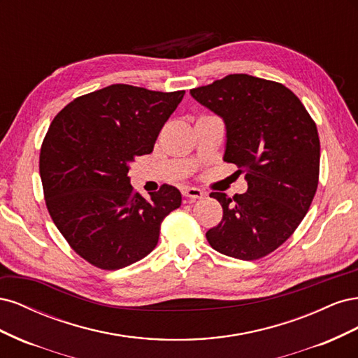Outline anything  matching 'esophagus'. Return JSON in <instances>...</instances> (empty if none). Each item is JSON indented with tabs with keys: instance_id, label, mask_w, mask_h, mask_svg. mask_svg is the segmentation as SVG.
Instances as JSON below:
<instances>
[{
	"instance_id": "esophagus-1",
	"label": "esophagus",
	"mask_w": 358,
	"mask_h": 358,
	"mask_svg": "<svg viewBox=\"0 0 358 358\" xmlns=\"http://www.w3.org/2000/svg\"><path fill=\"white\" fill-rule=\"evenodd\" d=\"M182 194L185 196L187 199H189L191 201L194 200H199V199H203L204 197V192L199 188H194V187H187L182 189Z\"/></svg>"
}]
</instances>
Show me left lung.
<instances>
[{"label": "left lung", "mask_w": 358, "mask_h": 358, "mask_svg": "<svg viewBox=\"0 0 358 358\" xmlns=\"http://www.w3.org/2000/svg\"><path fill=\"white\" fill-rule=\"evenodd\" d=\"M189 94L222 117L224 161L239 167L248 182V191L233 199L210 194L224 213L206 233L208 242L246 262L266 257L296 231L317 192V125L287 86L249 74L225 76Z\"/></svg>", "instance_id": "obj_1"}]
</instances>
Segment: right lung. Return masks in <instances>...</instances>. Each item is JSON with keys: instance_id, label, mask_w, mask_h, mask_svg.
I'll list each match as a JSON object with an SVG mask.
<instances>
[{"instance_id": "right-lung-1", "label": "right lung", "mask_w": 358, "mask_h": 358, "mask_svg": "<svg viewBox=\"0 0 358 358\" xmlns=\"http://www.w3.org/2000/svg\"><path fill=\"white\" fill-rule=\"evenodd\" d=\"M183 94L116 83L73 100L52 121L40 150L46 206L92 266L117 270L145 258L162 220L180 206L179 189L167 183L149 199L134 192L128 170L152 152Z\"/></svg>"}]
</instances>
